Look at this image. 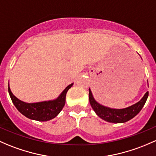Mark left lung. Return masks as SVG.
Listing matches in <instances>:
<instances>
[{
	"instance_id": "1",
	"label": "left lung",
	"mask_w": 156,
	"mask_h": 156,
	"mask_svg": "<svg viewBox=\"0 0 156 156\" xmlns=\"http://www.w3.org/2000/svg\"><path fill=\"white\" fill-rule=\"evenodd\" d=\"M148 96L149 93L147 92L138 102L122 109H114V108L105 107L98 103L93 98L90 89H89L90 103L93 111L100 118L107 122H113V123H122L135 117L143 108Z\"/></svg>"
}]
</instances>
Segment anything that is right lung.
Here are the masks:
<instances>
[{
  "mask_svg": "<svg viewBox=\"0 0 156 156\" xmlns=\"http://www.w3.org/2000/svg\"><path fill=\"white\" fill-rule=\"evenodd\" d=\"M73 85V83L67 86L57 99L36 103H26L19 100L12 94L9 85L8 87V91L12 103L21 114L30 119L44 122L54 119L58 115L65 105L67 91Z\"/></svg>",
  "mask_w": 156,
  "mask_h": 156,
  "instance_id": "add662e5",
  "label": "right lung"
}]
</instances>
